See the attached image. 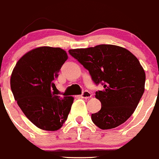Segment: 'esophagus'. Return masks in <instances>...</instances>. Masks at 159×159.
Returning a JSON list of instances; mask_svg holds the SVG:
<instances>
[{"label":"esophagus","mask_w":159,"mask_h":159,"mask_svg":"<svg viewBox=\"0 0 159 159\" xmlns=\"http://www.w3.org/2000/svg\"><path fill=\"white\" fill-rule=\"evenodd\" d=\"M80 96L83 99H89V98L92 97V94L89 91H84Z\"/></svg>","instance_id":"1"}]
</instances>
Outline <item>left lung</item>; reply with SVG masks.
Here are the masks:
<instances>
[{"label":"left lung","mask_w":159,"mask_h":159,"mask_svg":"<svg viewBox=\"0 0 159 159\" xmlns=\"http://www.w3.org/2000/svg\"><path fill=\"white\" fill-rule=\"evenodd\" d=\"M69 53L86 68L96 84L101 109L92 114V121L101 129L119 126L133 114L144 92L145 72L137 58L126 48L100 44L70 49Z\"/></svg>","instance_id":"1"}]
</instances>
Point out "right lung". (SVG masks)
<instances>
[{
    "label": "right lung",
    "mask_w": 159,
    "mask_h": 159,
    "mask_svg": "<svg viewBox=\"0 0 159 159\" xmlns=\"http://www.w3.org/2000/svg\"><path fill=\"white\" fill-rule=\"evenodd\" d=\"M67 59V53L60 48L38 47L23 55L11 73L15 100L26 118L41 129H59L70 113L74 97H60L52 92L56 87L53 81Z\"/></svg>",
    "instance_id": "right-lung-1"
}]
</instances>
